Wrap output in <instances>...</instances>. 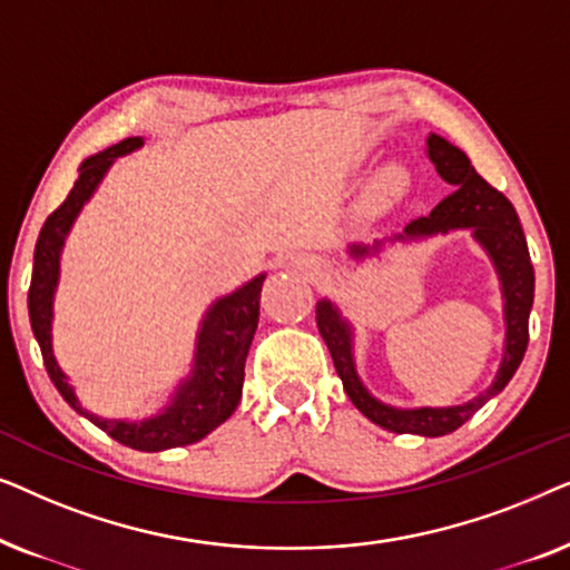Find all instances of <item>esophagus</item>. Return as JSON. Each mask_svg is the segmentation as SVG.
Listing matches in <instances>:
<instances>
[{"mask_svg":"<svg viewBox=\"0 0 570 570\" xmlns=\"http://www.w3.org/2000/svg\"><path fill=\"white\" fill-rule=\"evenodd\" d=\"M293 267L306 269V267H308V262H306V259H301V256H295V259H293Z\"/></svg>","mask_w":570,"mask_h":570,"instance_id":"esophagus-1","label":"esophagus"}]
</instances>
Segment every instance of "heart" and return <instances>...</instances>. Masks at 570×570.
<instances>
[{"label": "heart", "mask_w": 570, "mask_h": 570, "mask_svg": "<svg viewBox=\"0 0 570 570\" xmlns=\"http://www.w3.org/2000/svg\"><path fill=\"white\" fill-rule=\"evenodd\" d=\"M404 189H407V174H404L402 168H386L384 174H381L376 181L371 184L368 189V197H365V202L373 209H384L392 205V202H396L404 194Z\"/></svg>", "instance_id": "b5f03b06"}]
</instances>
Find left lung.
I'll return each instance as SVG.
<instances>
[{
  "instance_id": "left-lung-1",
  "label": "left lung",
  "mask_w": 570,
  "mask_h": 570,
  "mask_svg": "<svg viewBox=\"0 0 570 570\" xmlns=\"http://www.w3.org/2000/svg\"><path fill=\"white\" fill-rule=\"evenodd\" d=\"M428 158H431L443 181L454 186V191L446 199H441L431 209V215L417 217V220L404 225L400 236L389 240H417L439 236V233L443 236L449 230H472V238L485 248L498 272V279H501L505 316L503 361L493 384L474 396V400L454 404V407H392V404L379 402L363 386V381L355 371L353 326L342 318L340 308L332 301L322 298L316 303V326L322 332L326 347H330L334 368L340 373L350 402L371 423L386 428L392 433H417L435 439V435L454 433L459 425H464L482 404L493 400L495 394H501L505 384L513 379V373H517L529 342V311H532L534 301V267L532 259H529L527 238L524 230H521L517 209H513L511 202L501 191L493 189L472 168L470 158L439 135L428 137ZM384 244L386 240H376L373 246H350L347 252L353 259H365V256L381 252Z\"/></svg>"
}]
</instances>
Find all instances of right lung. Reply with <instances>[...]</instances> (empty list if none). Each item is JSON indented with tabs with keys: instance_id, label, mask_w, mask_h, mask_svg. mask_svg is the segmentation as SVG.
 I'll return each instance as SVG.
<instances>
[{
	"instance_id": "add662e5",
	"label": "right lung",
	"mask_w": 570,
	"mask_h": 570,
	"mask_svg": "<svg viewBox=\"0 0 570 570\" xmlns=\"http://www.w3.org/2000/svg\"><path fill=\"white\" fill-rule=\"evenodd\" d=\"M142 147V137L121 139L119 145L82 160L80 178H77L67 199L53 209L43 223L41 236L36 240L33 277L28 291L30 326L41 347L43 365L49 371L53 386L65 396V402L100 431H106L114 441L137 451H166L176 446H189L223 425L240 402L244 389V365L248 347H252L256 324H259V298L264 275L238 287L236 293L217 298L207 308L197 332L191 373L176 386L174 400L158 415L145 420H111L88 412L77 400L75 389L69 386L65 371L53 357L51 324H53V293L59 285V259L65 248L67 233L80 215L85 202L96 194L98 184L111 168V163L121 155L135 153Z\"/></svg>"
}]
</instances>
